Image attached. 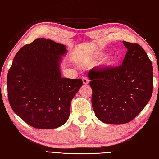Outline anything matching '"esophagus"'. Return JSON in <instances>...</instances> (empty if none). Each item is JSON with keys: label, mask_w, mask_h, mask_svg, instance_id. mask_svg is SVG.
<instances>
[{"label": "esophagus", "mask_w": 159, "mask_h": 159, "mask_svg": "<svg viewBox=\"0 0 159 159\" xmlns=\"http://www.w3.org/2000/svg\"><path fill=\"white\" fill-rule=\"evenodd\" d=\"M82 81H83L84 84H88L89 82V79L87 78L86 77H82Z\"/></svg>", "instance_id": "1"}]
</instances>
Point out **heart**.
I'll return each instance as SVG.
<instances>
[{"label":"heart","mask_w":159,"mask_h":159,"mask_svg":"<svg viewBox=\"0 0 159 159\" xmlns=\"http://www.w3.org/2000/svg\"><path fill=\"white\" fill-rule=\"evenodd\" d=\"M115 61H116L115 60H110L108 61V65H113V64H115L116 63Z\"/></svg>","instance_id":"b5f03b06"}]
</instances>
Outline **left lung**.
Segmentation results:
<instances>
[{
  "instance_id": "1",
  "label": "left lung",
  "mask_w": 159,
  "mask_h": 159,
  "mask_svg": "<svg viewBox=\"0 0 159 159\" xmlns=\"http://www.w3.org/2000/svg\"><path fill=\"white\" fill-rule=\"evenodd\" d=\"M127 48L122 64L92 69V106L100 121L110 124L131 121L147 105L153 91V67L140 45L123 41Z\"/></svg>"
}]
</instances>
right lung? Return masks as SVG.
Masks as SVG:
<instances>
[{
	"label": "right lung",
	"mask_w": 159,
	"mask_h": 159,
	"mask_svg": "<svg viewBox=\"0 0 159 159\" xmlns=\"http://www.w3.org/2000/svg\"><path fill=\"white\" fill-rule=\"evenodd\" d=\"M66 47L46 38H38L16 54L7 74L9 104L27 124L53 129L65 124L70 103L83 82L61 77V56Z\"/></svg>",
	"instance_id": "1"
}]
</instances>
